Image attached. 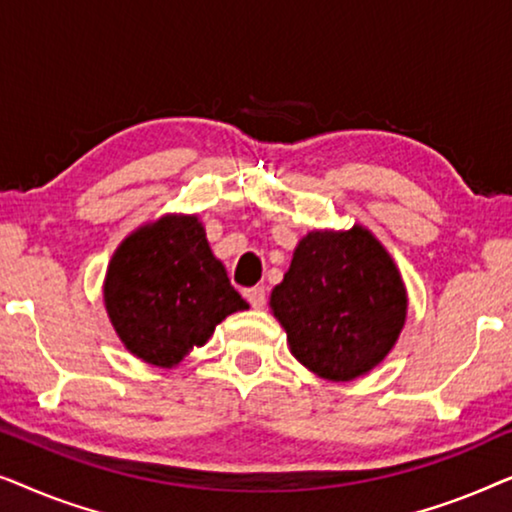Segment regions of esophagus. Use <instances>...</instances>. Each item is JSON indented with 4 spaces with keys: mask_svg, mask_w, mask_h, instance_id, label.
Returning <instances> with one entry per match:
<instances>
[{
    "mask_svg": "<svg viewBox=\"0 0 512 512\" xmlns=\"http://www.w3.org/2000/svg\"><path fill=\"white\" fill-rule=\"evenodd\" d=\"M244 298L249 300V305L254 307V310H261L265 305V289L263 286H251V289H244Z\"/></svg>",
    "mask_w": 512,
    "mask_h": 512,
    "instance_id": "34e87169",
    "label": "esophagus"
}]
</instances>
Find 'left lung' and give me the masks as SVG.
Here are the masks:
<instances>
[{
  "label": "left lung",
  "mask_w": 512,
  "mask_h": 512,
  "mask_svg": "<svg viewBox=\"0 0 512 512\" xmlns=\"http://www.w3.org/2000/svg\"><path fill=\"white\" fill-rule=\"evenodd\" d=\"M270 310L291 354L321 380L352 382L394 349L408 317L401 270L368 228L300 237Z\"/></svg>",
  "instance_id": "8db88e82"
}]
</instances>
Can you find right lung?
<instances>
[{
  "mask_svg": "<svg viewBox=\"0 0 512 512\" xmlns=\"http://www.w3.org/2000/svg\"><path fill=\"white\" fill-rule=\"evenodd\" d=\"M102 296L123 347L156 368L179 366L228 314L249 307L198 214H163L132 230L111 256Z\"/></svg>",
  "mask_w": 512,
  "mask_h": 512,
  "instance_id": "add662e5",
  "label": "right lung"
}]
</instances>
